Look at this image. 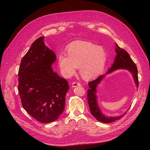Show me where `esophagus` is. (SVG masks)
Returning a JSON list of instances; mask_svg holds the SVG:
<instances>
[{
  "label": "esophagus",
  "mask_w": 150,
  "mask_h": 150,
  "mask_svg": "<svg viewBox=\"0 0 150 150\" xmlns=\"http://www.w3.org/2000/svg\"><path fill=\"white\" fill-rule=\"evenodd\" d=\"M81 86V84L79 83L74 82V83H72V88H75V87H77V86Z\"/></svg>",
  "instance_id": "esophagus-1"
}]
</instances>
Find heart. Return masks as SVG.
I'll return each mask as SVG.
<instances>
[{
	"mask_svg": "<svg viewBox=\"0 0 150 150\" xmlns=\"http://www.w3.org/2000/svg\"><path fill=\"white\" fill-rule=\"evenodd\" d=\"M67 53L58 55V64L62 74L66 78L73 75L79 66V72L84 79H91L104 71L108 61L106 50L91 42L77 40L67 47Z\"/></svg>",
	"mask_w": 150,
	"mask_h": 150,
	"instance_id": "1",
	"label": "heart"
}]
</instances>
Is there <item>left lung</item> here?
Instances as JSON below:
<instances>
[{"instance_id": "left-lung-1", "label": "left lung", "mask_w": 150, "mask_h": 150, "mask_svg": "<svg viewBox=\"0 0 150 150\" xmlns=\"http://www.w3.org/2000/svg\"><path fill=\"white\" fill-rule=\"evenodd\" d=\"M115 51L117 55L112 66L106 72V73L99 76L97 79L91 81L88 83L89 89L88 90V102L89 106V110L92 115L98 121L104 122V123H110L116 120H120L126 112L120 116L110 117L104 115L99 109L97 103V96H96V88L97 86L101 83L102 79L105 77V75L110 74L117 69H126L131 72L133 75L134 81L137 87H138V69L135 63L131 59L129 54L127 52L125 49L120 47L116 43Z\"/></svg>"}]
</instances>
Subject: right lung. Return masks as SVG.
Here are the masks:
<instances>
[{"instance_id":"1","label":"right lung","mask_w":150,"mask_h":150,"mask_svg":"<svg viewBox=\"0 0 150 150\" xmlns=\"http://www.w3.org/2000/svg\"><path fill=\"white\" fill-rule=\"evenodd\" d=\"M54 51L46 47L44 37L32 44L22 59L18 72V89L24 110L39 122L56 121L65 107L67 81L54 72Z\"/></svg>"}]
</instances>
